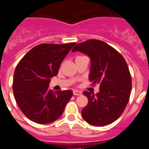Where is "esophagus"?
Masks as SVG:
<instances>
[{
    "instance_id": "esophagus-1",
    "label": "esophagus",
    "mask_w": 149,
    "mask_h": 149,
    "mask_svg": "<svg viewBox=\"0 0 149 149\" xmlns=\"http://www.w3.org/2000/svg\"><path fill=\"white\" fill-rule=\"evenodd\" d=\"M73 95H82V93H81V91H78V90H74V91H73Z\"/></svg>"
}]
</instances>
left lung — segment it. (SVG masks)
Wrapping results in <instances>:
<instances>
[{
    "label": "left lung",
    "mask_w": 149,
    "mask_h": 149,
    "mask_svg": "<svg viewBox=\"0 0 149 149\" xmlns=\"http://www.w3.org/2000/svg\"><path fill=\"white\" fill-rule=\"evenodd\" d=\"M72 52H80L90 57V81L100 85L96 95L84 91L88 104L82 109L83 118L96 127L112 123L122 115L131 91V77L124 58L98 40L77 44Z\"/></svg>",
    "instance_id": "8db88e82"
}]
</instances>
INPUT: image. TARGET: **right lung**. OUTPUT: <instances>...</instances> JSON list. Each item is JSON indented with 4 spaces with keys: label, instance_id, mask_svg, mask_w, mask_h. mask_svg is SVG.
<instances>
[{
    "label": "right lung",
    "instance_id": "obj_1",
    "mask_svg": "<svg viewBox=\"0 0 149 149\" xmlns=\"http://www.w3.org/2000/svg\"><path fill=\"white\" fill-rule=\"evenodd\" d=\"M75 44H40L32 48L17 65L13 93L19 109L32 121L40 124L54 122L62 116L72 97V91L54 92L49 89V84Z\"/></svg>",
    "mask_w": 149,
    "mask_h": 149
}]
</instances>
